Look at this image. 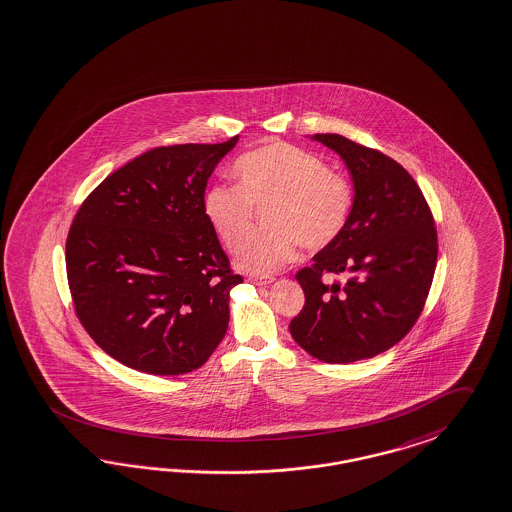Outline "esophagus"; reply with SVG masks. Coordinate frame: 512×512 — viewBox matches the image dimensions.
I'll use <instances>...</instances> for the list:
<instances>
[{"instance_id": "obj_1", "label": "esophagus", "mask_w": 512, "mask_h": 512, "mask_svg": "<svg viewBox=\"0 0 512 512\" xmlns=\"http://www.w3.org/2000/svg\"><path fill=\"white\" fill-rule=\"evenodd\" d=\"M248 281L256 284V286H264V284L273 283V277H258V275H254V277H248Z\"/></svg>"}]
</instances>
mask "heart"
<instances>
[{"instance_id": "1", "label": "heart", "mask_w": 512, "mask_h": 512, "mask_svg": "<svg viewBox=\"0 0 512 512\" xmlns=\"http://www.w3.org/2000/svg\"><path fill=\"white\" fill-rule=\"evenodd\" d=\"M237 186L214 184L203 197L205 218L228 250L251 227L253 207L266 211L268 231L237 251L235 264L252 275H271L288 264L298 245L328 247L340 235L353 205V190L319 155L286 142H267L233 163Z\"/></svg>"}]
</instances>
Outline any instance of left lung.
<instances>
[{"instance_id": "8db88e82", "label": "left lung", "mask_w": 512, "mask_h": 512, "mask_svg": "<svg viewBox=\"0 0 512 512\" xmlns=\"http://www.w3.org/2000/svg\"><path fill=\"white\" fill-rule=\"evenodd\" d=\"M353 178V207L340 235L296 273L305 305L294 341L328 364L370 359L416 324L435 275V220L416 180L389 155L341 134H315ZM326 274L346 281L326 282Z\"/></svg>"}]
</instances>
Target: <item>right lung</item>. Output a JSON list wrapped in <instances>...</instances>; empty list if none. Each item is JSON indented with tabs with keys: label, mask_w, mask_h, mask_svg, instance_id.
<instances>
[{
	"label": "right lung",
	"mask_w": 512,
	"mask_h": 512,
	"mask_svg": "<svg viewBox=\"0 0 512 512\" xmlns=\"http://www.w3.org/2000/svg\"><path fill=\"white\" fill-rule=\"evenodd\" d=\"M142 153L81 203L66 239L76 315L112 359L153 376L197 370L224 340L243 283L210 228V174L237 144Z\"/></svg>",
	"instance_id": "obj_1"
}]
</instances>
